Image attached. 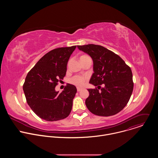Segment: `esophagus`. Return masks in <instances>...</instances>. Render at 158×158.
Wrapping results in <instances>:
<instances>
[{
	"instance_id": "34e87169",
	"label": "esophagus",
	"mask_w": 158,
	"mask_h": 158,
	"mask_svg": "<svg viewBox=\"0 0 158 158\" xmlns=\"http://www.w3.org/2000/svg\"><path fill=\"white\" fill-rule=\"evenodd\" d=\"M77 92H80L81 90H82V89L81 88H80V87H77Z\"/></svg>"
}]
</instances>
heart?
<instances>
[{"label": "heart", "mask_w": 158, "mask_h": 158, "mask_svg": "<svg viewBox=\"0 0 158 158\" xmlns=\"http://www.w3.org/2000/svg\"><path fill=\"white\" fill-rule=\"evenodd\" d=\"M89 57L87 55L85 54H83L80 57V59H83L84 57ZM87 80V77L85 76H75L74 77H73L71 80L70 82L71 83H72L73 84L78 86V87H81L84 85V82H85V81Z\"/></svg>", "instance_id": "heart-1"}]
</instances>
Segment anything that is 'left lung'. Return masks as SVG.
I'll return each mask as SVG.
<instances>
[{
	"instance_id": "1",
	"label": "left lung",
	"mask_w": 158,
	"mask_h": 158,
	"mask_svg": "<svg viewBox=\"0 0 158 158\" xmlns=\"http://www.w3.org/2000/svg\"><path fill=\"white\" fill-rule=\"evenodd\" d=\"M77 48L91 57L94 73L89 83L98 86L87 89V109L97 116L116 114L127 105L133 91L131 68L118 55L103 46L88 44Z\"/></svg>"
}]
</instances>
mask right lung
<instances>
[{
  "label": "right lung",
  "instance_id": "1",
  "mask_svg": "<svg viewBox=\"0 0 158 158\" xmlns=\"http://www.w3.org/2000/svg\"><path fill=\"white\" fill-rule=\"evenodd\" d=\"M76 48H59L49 51L26 77L23 90L27 102L42 119L56 121L65 119L70 114L77 93L76 86L67 84L60 93L55 87L65 76L67 62Z\"/></svg>",
  "mask_w": 158,
  "mask_h": 158
}]
</instances>
